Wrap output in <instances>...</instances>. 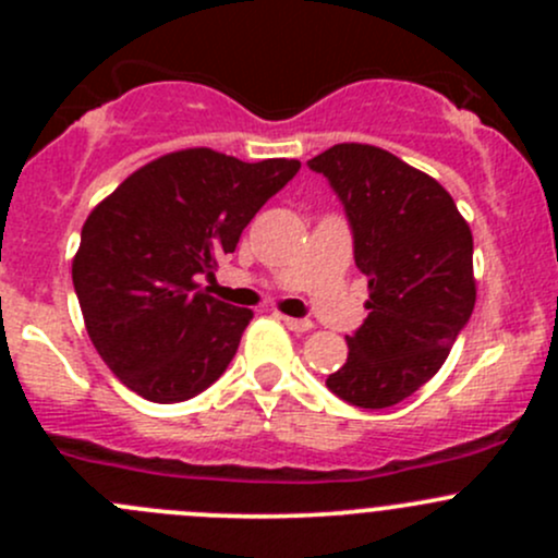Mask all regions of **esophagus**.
<instances>
[{
    "label": "esophagus",
    "instance_id": "obj_1",
    "mask_svg": "<svg viewBox=\"0 0 558 558\" xmlns=\"http://www.w3.org/2000/svg\"><path fill=\"white\" fill-rule=\"evenodd\" d=\"M280 320H283L291 331H311L313 329V320H307V318H289V315H280Z\"/></svg>",
    "mask_w": 558,
    "mask_h": 558
}]
</instances>
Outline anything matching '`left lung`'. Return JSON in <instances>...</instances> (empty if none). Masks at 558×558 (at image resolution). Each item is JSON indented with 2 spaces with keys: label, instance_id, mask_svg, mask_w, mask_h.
Listing matches in <instances>:
<instances>
[{
  "label": "left lung",
  "instance_id": "1",
  "mask_svg": "<svg viewBox=\"0 0 558 558\" xmlns=\"http://www.w3.org/2000/svg\"><path fill=\"white\" fill-rule=\"evenodd\" d=\"M307 165L340 196L369 289V315L326 386L356 408H391L435 378L470 320V223L435 178L375 145H331Z\"/></svg>",
  "mask_w": 558,
  "mask_h": 558
}]
</instances>
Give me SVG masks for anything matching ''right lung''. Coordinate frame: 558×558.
Segmentation results:
<instances>
[{
    "label": "right lung",
    "instance_id": "1",
    "mask_svg": "<svg viewBox=\"0 0 558 558\" xmlns=\"http://www.w3.org/2000/svg\"><path fill=\"white\" fill-rule=\"evenodd\" d=\"M300 167L185 148L140 167L94 207L72 283L88 337L123 386L170 404L221 378L253 313L210 296L199 275L213 278Z\"/></svg>",
    "mask_w": 558,
    "mask_h": 558
}]
</instances>
